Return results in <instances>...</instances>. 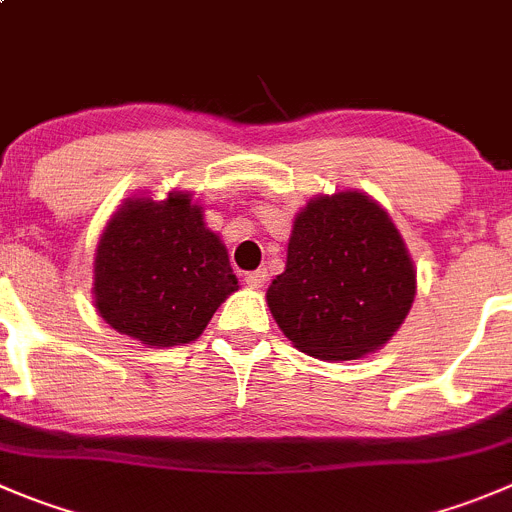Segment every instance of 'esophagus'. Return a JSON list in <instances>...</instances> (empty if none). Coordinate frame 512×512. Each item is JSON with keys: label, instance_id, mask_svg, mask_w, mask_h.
<instances>
[{"label": "esophagus", "instance_id": "esophagus-1", "mask_svg": "<svg viewBox=\"0 0 512 512\" xmlns=\"http://www.w3.org/2000/svg\"><path fill=\"white\" fill-rule=\"evenodd\" d=\"M267 280V272L265 270H255V272H247L245 275V283L247 288H262Z\"/></svg>", "mask_w": 512, "mask_h": 512}]
</instances>
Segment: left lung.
Instances as JSON below:
<instances>
[{
	"label": "left lung",
	"mask_w": 512,
	"mask_h": 512,
	"mask_svg": "<svg viewBox=\"0 0 512 512\" xmlns=\"http://www.w3.org/2000/svg\"><path fill=\"white\" fill-rule=\"evenodd\" d=\"M417 272L389 214L358 191L310 199L295 217L288 265L267 288L285 336L323 361L384 346L407 318Z\"/></svg>",
	"instance_id": "obj_1"
}]
</instances>
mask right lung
Instances as JSON below:
<instances>
[{"instance_id": "right-lung-1", "label": "right lung", "mask_w": 512, "mask_h": 512, "mask_svg": "<svg viewBox=\"0 0 512 512\" xmlns=\"http://www.w3.org/2000/svg\"><path fill=\"white\" fill-rule=\"evenodd\" d=\"M234 290L237 278L222 240L204 227L202 207L181 191L166 202H128L98 242V313L146 346L199 338Z\"/></svg>"}]
</instances>
